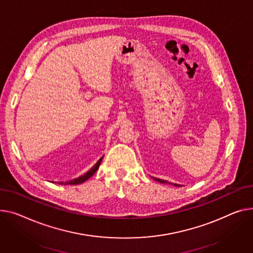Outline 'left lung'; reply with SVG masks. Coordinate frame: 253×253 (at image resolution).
Segmentation results:
<instances>
[{
  "instance_id": "1",
  "label": "left lung",
  "mask_w": 253,
  "mask_h": 253,
  "mask_svg": "<svg viewBox=\"0 0 253 253\" xmlns=\"http://www.w3.org/2000/svg\"><path fill=\"white\" fill-rule=\"evenodd\" d=\"M155 180H157V181H159L160 183H168L167 181H165V180H162V179H157V178H155ZM170 184H172V183H170ZM174 186H178V187H180V185H178V184H173Z\"/></svg>"
}]
</instances>
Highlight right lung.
Masks as SVG:
<instances>
[{"label": "right lung", "instance_id": "right-lung-1", "mask_svg": "<svg viewBox=\"0 0 253 253\" xmlns=\"http://www.w3.org/2000/svg\"><path fill=\"white\" fill-rule=\"evenodd\" d=\"M102 160H103V158L102 159H99L98 161H97V163L91 168V169L88 171V172H86L85 174L84 175H82V176H80V177H78V178H76V179H73V180H70V181H67V182H60L59 184H64V185H76V184H81V183H83V182H85L88 178H90L96 171H97V169H98V167H99V165H100V163H102Z\"/></svg>", "mask_w": 253, "mask_h": 253}]
</instances>
